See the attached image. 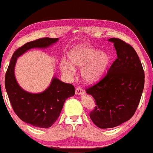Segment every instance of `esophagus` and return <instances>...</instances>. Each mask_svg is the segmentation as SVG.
I'll return each mask as SVG.
<instances>
[{
  "mask_svg": "<svg viewBox=\"0 0 153 153\" xmlns=\"http://www.w3.org/2000/svg\"><path fill=\"white\" fill-rule=\"evenodd\" d=\"M84 94V91L81 88L78 87V88H76L75 89V94L77 95H83Z\"/></svg>",
  "mask_w": 153,
  "mask_h": 153,
  "instance_id": "esophagus-1",
  "label": "esophagus"
}]
</instances>
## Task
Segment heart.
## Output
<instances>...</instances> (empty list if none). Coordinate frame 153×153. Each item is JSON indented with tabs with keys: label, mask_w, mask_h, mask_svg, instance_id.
I'll list each match as a JSON object with an SVG mask.
<instances>
[{
	"label": "heart",
	"mask_w": 153,
	"mask_h": 153,
	"mask_svg": "<svg viewBox=\"0 0 153 153\" xmlns=\"http://www.w3.org/2000/svg\"><path fill=\"white\" fill-rule=\"evenodd\" d=\"M68 60L60 62V70L66 77L73 76L75 68L80 69L81 79L86 83L98 81L105 73L110 63V56L107 52L100 51L89 45L73 47L68 53Z\"/></svg>",
	"instance_id": "1"
}]
</instances>
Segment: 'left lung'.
<instances>
[{
	"label": "left lung",
	"instance_id": "obj_1",
	"mask_svg": "<svg viewBox=\"0 0 153 153\" xmlns=\"http://www.w3.org/2000/svg\"><path fill=\"white\" fill-rule=\"evenodd\" d=\"M117 59L98 83L87 88L97 106L90 112L93 123L110 128L127 121L135 113L145 85V73L137 52L118 38H110Z\"/></svg>",
	"mask_w": 153,
	"mask_h": 153
}]
</instances>
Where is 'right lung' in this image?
I'll return each mask as SVG.
<instances>
[{"instance_id":"right-lung-1","label":"right lung","mask_w":153,"mask_h":153,"mask_svg":"<svg viewBox=\"0 0 153 153\" xmlns=\"http://www.w3.org/2000/svg\"><path fill=\"white\" fill-rule=\"evenodd\" d=\"M59 38H40L20 47L11 59L5 76V87L13 110L22 121L36 127H51L61 113L65 100L75 95L72 84L63 83L53 76L49 86L41 93H30L23 89L14 74L16 60L32 48H47Z\"/></svg>"}]
</instances>
